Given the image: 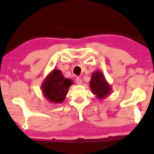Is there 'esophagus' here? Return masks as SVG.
Listing matches in <instances>:
<instances>
[{"label":"esophagus","instance_id":"obj_1","mask_svg":"<svg viewBox=\"0 0 154 154\" xmlns=\"http://www.w3.org/2000/svg\"><path fill=\"white\" fill-rule=\"evenodd\" d=\"M75 82H76V83H77V85H82V83H83V80H82L81 79H80V78L76 79Z\"/></svg>","mask_w":154,"mask_h":154}]
</instances>
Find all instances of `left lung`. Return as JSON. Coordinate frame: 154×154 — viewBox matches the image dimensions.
<instances>
[{"mask_svg": "<svg viewBox=\"0 0 154 154\" xmlns=\"http://www.w3.org/2000/svg\"><path fill=\"white\" fill-rule=\"evenodd\" d=\"M89 86L93 94L99 100L106 98L112 91V86L106 81L103 72L99 70L93 72Z\"/></svg>", "mask_w": 154, "mask_h": 154, "instance_id": "1", "label": "left lung"}]
</instances>
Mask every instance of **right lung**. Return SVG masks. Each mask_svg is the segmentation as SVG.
<instances>
[{"label": "right lung", "instance_id": "obj_1", "mask_svg": "<svg viewBox=\"0 0 154 154\" xmlns=\"http://www.w3.org/2000/svg\"><path fill=\"white\" fill-rule=\"evenodd\" d=\"M72 80L64 77L62 71L54 69L48 74L41 86L43 96L48 101L61 103L65 100Z\"/></svg>", "mask_w": 154, "mask_h": 154}]
</instances>
